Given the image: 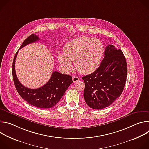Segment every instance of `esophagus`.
Instances as JSON below:
<instances>
[{"mask_svg": "<svg viewBox=\"0 0 149 149\" xmlns=\"http://www.w3.org/2000/svg\"><path fill=\"white\" fill-rule=\"evenodd\" d=\"M79 80V78L78 77H77V76H74V77H72V81H73V82H77V81H78Z\"/></svg>", "mask_w": 149, "mask_h": 149, "instance_id": "obj_1", "label": "esophagus"}]
</instances>
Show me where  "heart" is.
Segmentation results:
<instances>
[{"mask_svg":"<svg viewBox=\"0 0 149 149\" xmlns=\"http://www.w3.org/2000/svg\"><path fill=\"white\" fill-rule=\"evenodd\" d=\"M104 52L102 42L97 38L81 36L68 42L63 54H58V60L65 71L72 70V61L77 70L82 74L94 72L98 67Z\"/></svg>","mask_w":149,"mask_h":149,"instance_id":"1","label":"heart"}]
</instances>
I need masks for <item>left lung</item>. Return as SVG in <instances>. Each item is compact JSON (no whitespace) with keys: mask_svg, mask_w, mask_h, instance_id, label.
Returning a JSON list of instances; mask_svg holds the SVG:
<instances>
[{"mask_svg":"<svg viewBox=\"0 0 149 149\" xmlns=\"http://www.w3.org/2000/svg\"><path fill=\"white\" fill-rule=\"evenodd\" d=\"M127 74V62L122 51L109 45L100 67L82 78L85 83L84 98L87 104L96 110L109 107L121 95Z\"/></svg>","mask_w":149,"mask_h":149,"instance_id":"1","label":"left lung"}]
</instances>
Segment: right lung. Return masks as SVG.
I'll use <instances>...</instances> for the list:
<instances>
[{"label":"right lung","mask_w":149,"mask_h":149,"mask_svg":"<svg viewBox=\"0 0 149 149\" xmlns=\"http://www.w3.org/2000/svg\"><path fill=\"white\" fill-rule=\"evenodd\" d=\"M39 40L35 34L28 37L21 45L20 49ZM18 51L15 54L12 63V75L15 87L19 94L29 104L36 107L47 109L52 108L59 102L63 94L72 83L71 76L54 71L51 78L44 86L37 88L30 89L24 87L18 80L15 72V59Z\"/></svg>","instance_id":"add662e5"}]
</instances>
